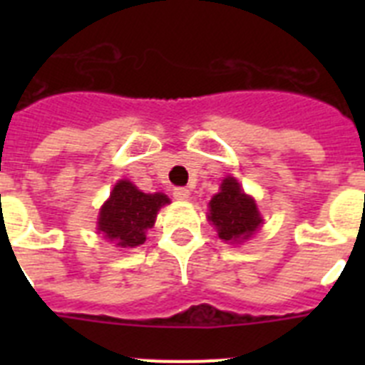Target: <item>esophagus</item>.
Segmentation results:
<instances>
[{
	"label": "esophagus",
	"mask_w": 365,
	"mask_h": 365,
	"mask_svg": "<svg viewBox=\"0 0 365 365\" xmlns=\"http://www.w3.org/2000/svg\"><path fill=\"white\" fill-rule=\"evenodd\" d=\"M172 193L177 201H188L190 199V190L185 188V186H177V188H173Z\"/></svg>",
	"instance_id": "34e87169"
}]
</instances>
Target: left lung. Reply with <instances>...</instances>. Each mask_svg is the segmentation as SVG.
Here are the masks:
<instances>
[{
	"label": "left lung",
	"instance_id": "8db88e82",
	"mask_svg": "<svg viewBox=\"0 0 365 365\" xmlns=\"http://www.w3.org/2000/svg\"><path fill=\"white\" fill-rule=\"evenodd\" d=\"M208 208V221L217 230L219 240L227 243L250 240L254 232L263 225L256 201L243 192L234 177L222 179L221 190L212 197Z\"/></svg>",
	"mask_w": 365,
	"mask_h": 365
}]
</instances>
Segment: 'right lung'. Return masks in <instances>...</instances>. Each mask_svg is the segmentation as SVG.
Here are the masks:
<instances>
[{
	"label": "right lung",
	"mask_w": 365,
	"mask_h": 365,
	"mask_svg": "<svg viewBox=\"0 0 365 365\" xmlns=\"http://www.w3.org/2000/svg\"><path fill=\"white\" fill-rule=\"evenodd\" d=\"M164 193H144L130 182L118 180L98 214V234L118 248H135L146 241V232L155 225L157 212L168 205Z\"/></svg>",
	"instance_id": "add662e5"
}]
</instances>
